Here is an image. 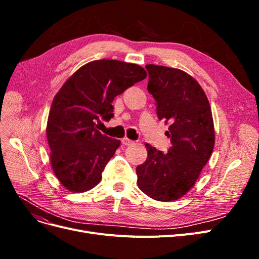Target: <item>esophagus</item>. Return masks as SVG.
Instances as JSON below:
<instances>
[{
    "label": "esophagus",
    "mask_w": 259,
    "mask_h": 259,
    "mask_svg": "<svg viewBox=\"0 0 259 259\" xmlns=\"http://www.w3.org/2000/svg\"><path fill=\"white\" fill-rule=\"evenodd\" d=\"M122 144H123L124 146H131V145L134 144V140H131V139H128L127 137H124V138L122 139Z\"/></svg>",
    "instance_id": "esophagus-1"
}]
</instances>
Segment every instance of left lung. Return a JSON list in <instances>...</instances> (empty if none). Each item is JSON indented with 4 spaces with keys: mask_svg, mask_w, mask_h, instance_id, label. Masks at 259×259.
Returning <instances> with one entry per match:
<instances>
[{
    "mask_svg": "<svg viewBox=\"0 0 259 259\" xmlns=\"http://www.w3.org/2000/svg\"><path fill=\"white\" fill-rule=\"evenodd\" d=\"M148 92L159 119L169 122L170 148L163 153L146 144L148 156L136 168L139 189L156 201H174L189 191L215 144L214 122L204 91L183 70L147 65Z\"/></svg>",
    "mask_w": 259,
    "mask_h": 259,
    "instance_id": "obj_1",
    "label": "left lung"
}]
</instances>
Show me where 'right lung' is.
<instances>
[{"label":"right lung","instance_id":"obj_1","mask_svg":"<svg viewBox=\"0 0 259 259\" xmlns=\"http://www.w3.org/2000/svg\"><path fill=\"white\" fill-rule=\"evenodd\" d=\"M146 76L138 65L101 59L84 65L62 85L46 134L52 168L66 189L81 193L98 185L121 142L101 134L97 122L113 117L114 97Z\"/></svg>","mask_w":259,"mask_h":259}]
</instances>
